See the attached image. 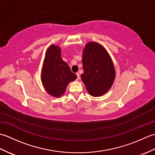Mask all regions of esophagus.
Masks as SVG:
<instances>
[{"instance_id": "34e87169", "label": "esophagus", "mask_w": 155, "mask_h": 155, "mask_svg": "<svg viewBox=\"0 0 155 155\" xmlns=\"http://www.w3.org/2000/svg\"><path fill=\"white\" fill-rule=\"evenodd\" d=\"M76 74H77V80H79V78H80V74H78V72H77V73Z\"/></svg>"}]
</instances>
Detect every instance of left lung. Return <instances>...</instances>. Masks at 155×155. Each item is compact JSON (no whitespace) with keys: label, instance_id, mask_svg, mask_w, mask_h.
<instances>
[{"label":"left lung","instance_id":"8db88e82","mask_svg":"<svg viewBox=\"0 0 155 155\" xmlns=\"http://www.w3.org/2000/svg\"><path fill=\"white\" fill-rule=\"evenodd\" d=\"M83 74L81 79L88 93L93 97L107 93L113 85L116 71L109 54L103 46L89 42L83 51Z\"/></svg>","mask_w":155,"mask_h":155}]
</instances>
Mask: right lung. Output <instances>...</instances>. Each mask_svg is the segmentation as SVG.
Listing matches in <instances>:
<instances>
[{
    "mask_svg": "<svg viewBox=\"0 0 155 155\" xmlns=\"http://www.w3.org/2000/svg\"><path fill=\"white\" fill-rule=\"evenodd\" d=\"M77 78L62 59L61 47L51 45L46 51L41 72V81L47 93L53 97H61L69 83Z\"/></svg>",
    "mask_w": 155,
    "mask_h": 155,
    "instance_id": "right-lung-1",
    "label": "right lung"
}]
</instances>
